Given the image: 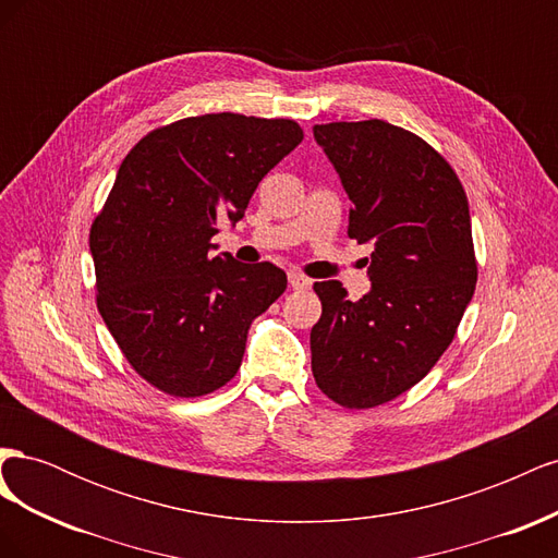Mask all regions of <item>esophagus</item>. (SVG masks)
<instances>
[{
	"label": "esophagus",
	"mask_w": 558,
	"mask_h": 558,
	"mask_svg": "<svg viewBox=\"0 0 558 558\" xmlns=\"http://www.w3.org/2000/svg\"><path fill=\"white\" fill-rule=\"evenodd\" d=\"M289 283H291V289H295V291H305L312 286V279L305 277V275H300V272H289Z\"/></svg>",
	"instance_id": "1"
}]
</instances>
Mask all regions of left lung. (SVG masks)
Here are the masks:
<instances>
[{
    "label": "left lung",
    "instance_id": "8db88e82",
    "mask_svg": "<svg viewBox=\"0 0 558 558\" xmlns=\"http://www.w3.org/2000/svg\"><path fill=\"white\" fill-rule=\"evenodd\" d=\"M353 202L349 238L375 242L373 291L351 302L342 281H316V386L347 410L410 391L451 344L475 293L477 258L463 183L442 154L386 121L314 125Z\"/></svg>",
    "mask_w": 558,
    "mask_h": 558
}]
</instances>
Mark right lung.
Masks as SVG:
<instances>
[{
	"instance_id": "right-lung-1",
	"label": "right lung",
	"mask_w": 558,
	"mask_h": 558,
	"mask_svg": "<svg viewBox=\"0 0 558 558\" xmlns=\"http://www.w3.org/2000/svg\"><path fill=\"white\" fill-rule=\"evenodd\" d=\"M291 118L202 113L150 130L118 167L90 226L97 310L144 381L174 398L226 386L251 320L286 291L272 263L209 258L218 216L302 142Z\"/></svg>"
}]
</instances>
